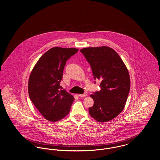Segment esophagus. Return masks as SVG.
<instances>
[{"label": "esophagus", "instance_id": "esophagus-1", "mask_svg": "<svg viewBox=\"0 0 160 160\" xmlns=\"http://www.w3.org/2000/svg\"><path fill=\"white\" fill-rule=\"evenodd\" d=\"M78 96H79V97H85V96H87V94L86 93H84V94H79Z\"/></svg>", "mask_w": 160, "mask_h": 160}]
</instances>
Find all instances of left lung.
<instances>
[{"mask_svg":"<svg viewBox=\"0 0 160 160\" xmlns=\"http://www.w3.org/2000/svg\"><path fill=\"white\" fill-rule=\"evenodd\" d=\"M80 52L90 65L94 78L101 81V90L90 95L94 105L88 108L89 114L98 122L109 121L123 110L126 103L130 87L128 68L110 47H87Z\"/></svg>","mask_w":160,"mask_h":160,"instance_id":"obj_1","label":"left lung"}]
</instances>
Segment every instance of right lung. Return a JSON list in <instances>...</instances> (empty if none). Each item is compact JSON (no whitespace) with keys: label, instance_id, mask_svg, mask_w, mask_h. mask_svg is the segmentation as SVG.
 Here are the masks:
<instances>
[{"label":"right lung","instance_id":"1","mask_svg":"<svg viewBox=\"0 0 160 160\" xmlns=\"http://www.w3.org/2000/svg\"><path fill=\"white\" fill-rule=\"evenodd\" d=\"M78 51L75 48H50L39 58L30 75V98L49 121L56 122L65 117L75 100L70 93L60 89L59 84L67 61Z\"/></svg>","mask_w":160,"mask_h":160}]
</instances>
